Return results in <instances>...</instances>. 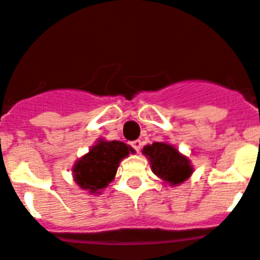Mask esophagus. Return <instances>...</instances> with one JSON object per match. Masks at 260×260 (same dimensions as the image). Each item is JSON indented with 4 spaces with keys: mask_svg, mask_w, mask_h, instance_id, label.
<instances>
[{
    "mask_svg": "<svg viewBox=\"0 0 260 260\" xmlns=\"http://www.w3.org/2000/svg\"><path fill=\"white\" fill-rule=\"evenodd\" d=\"M131 145H132V148H134L136 152H139V150L141 149V145H143V144H141L140 140H135V141H132V143H131Z\"/></svg>",
    "mask_w": 260,
    "mask_h": 260,
    "instance_id": "obj_1",
    "label": "esophagus"
}]
</instances>
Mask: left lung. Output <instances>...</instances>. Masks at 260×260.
<instances>
[{
  "instance_id": "1",
  "label": "left lung",
  "mask_w": 260,
  "mask_h": 260,
  "mask_svg": "<svg viewBox=\"0 0 260 260\" xmlns=\"http://www.w3.org/2000/svg\"><path fill=\"white\" fill-rule=\"evenodd\" d=\"M143 153L149 160L152 172L172 186L182 184L193 173L190 160L181 154L171 144H150L144 147Z\"/></svg>"
}]
</instances>
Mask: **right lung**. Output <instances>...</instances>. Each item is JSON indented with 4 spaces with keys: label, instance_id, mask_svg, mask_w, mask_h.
<instances>
[{
    "label": "right lung",
    "instance_id": "1",
    "mask_svg": "<svg viewBox=\"0 0 260 260\" xmlns=\"http://www.w3.org/2000/svg\"><path fill=\"white\" fill-rule=\"evenodd\" d=\"M135 150L121 141L100 139L73 167L74 180L91 194L100 193L115 178L120 161Z\"/></svg>",
    "mask_w": 260,
    "mask_h": 260
}]
</instances>
